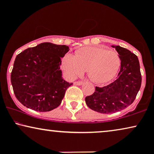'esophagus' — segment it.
I'll use <instances>...</instances> for the list:
<instances>
[{
  "mask_svg": "<svg viewBox=\"0 0 154 154\" xmlns=\"http://www.w3.org/2000/svg\"><path fill=\"white\" fill-rule=\"evenodd\" d=\"M83 83V82H82V81H75L73 83V84L75 85H81Z\"/></svg>",
  "mask_w": 154,
  "mask_h": 154,
  "instance_id": "34e87169",
  "label": "esophagus"
}]
</instances>
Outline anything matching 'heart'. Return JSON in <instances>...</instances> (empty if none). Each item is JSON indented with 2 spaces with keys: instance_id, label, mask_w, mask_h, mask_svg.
Segmentation results:
<instances>
[{
  "instance_id": "1",
  "label": "heart",
  "mask_w": 154,
  "mask_h": 154,
  "mask_svg": "<svg viewBox=\"0 0 154 154\" xmlns=\"http://www.w3.org/2000/svg\"><path fill=\"white\" fill-rule=\"evenodd\" d=\"M121 66L117 52L97 47H85L76 51L75 56L66 54L62 60V67L67 76L75 79L84 71L97 83H105L116 76Z\"/></svg>"
}]
</instances>
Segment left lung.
<instances>
[{
	"instance_id": "8db88e82",
	"label": "left lung",
	"mask_w": 154,
	"mask_h": 154,
	"mask_svg": "<svg viewBox=\"0 0 154 154\" xmlns=\"http://www.w3.org/2000/svg\"><path fill=\"white\" fill-rule=\"evenodd\" d=\"M121 59L117 79L104 87H95L92 94L85 97L90 109L101 113H112L132 104L141 88L142 75L138 58L130 50L112 45Z\"/></svg>"
}]
</instances>
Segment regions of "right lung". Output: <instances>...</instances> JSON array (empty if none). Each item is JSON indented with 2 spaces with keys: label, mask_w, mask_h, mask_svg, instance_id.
<instances>
[{
  "label": "right lung",
  "mask_w": 154,
  "mask_h": 154,
  "mask_svg": "<svg viewBox=\"0 0 154 154\" xmlns=\"http://www.w3.org/2000/svg\"><path fill=\"white\" fill-rule=\"evenodd\" d=\"M69 50L66 45L43 43L16 57L11 83L19 102L40 112L60 106L67 88L73 84L62 79L60 70L61 57Z\"/></svg>",
  "instance_id": "1"
}]
</instances>
